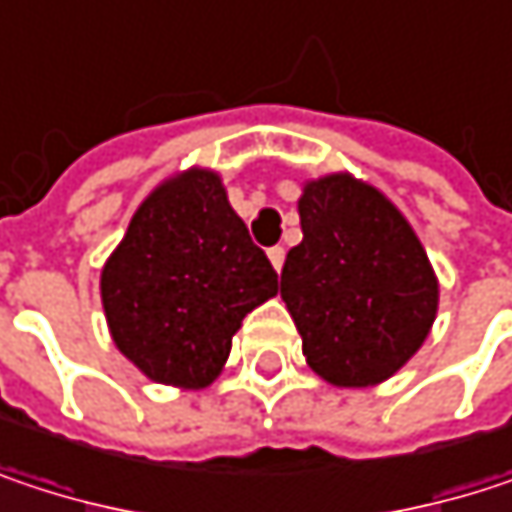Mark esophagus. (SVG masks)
<instances>
[{"label": "esophagus", "instance_id": "34e87169", "mask_svg": "<svg viewBox=\"0 0 512 512\" xmlns=\"http://www.w3.org/2000/svg\"><path fill=\"white\" fill-rule=\"evenodd\" d=\"M266 255H269V263L275 266V272H281V266H284V249L281 246H272Z\"/></svg>", "mask_w": 512, "mask_h": 512}]
</instances>
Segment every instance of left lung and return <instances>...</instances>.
<instances>
[{
	"mask_svg": "<svg viewBox=\"0 0 512 512\" xmlns=\"http://www.w3.org/2000/svg\"><path fill=\"white\" fill-rule=\"evenodd\" d=\"M302 243L281 299L308 367L338 388H370L415 356L439 314V278L409 219L350 171L305 180Z\"/></svg>",
	"mask_w": 512,
	"mask_h": 512,
	"instance_id": "left-lung-1",
	"label": "left lung"
}]
</instances>
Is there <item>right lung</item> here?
I'll use <instances>...</instances> for the list:
<instances>
[{"label": "right lung", "instance_id": "obj_1", "mask_svg": "<svg viewBox=\"0 0 512 512\" xmlns=\"http://www.w3.org/2000/svg\"><path fill=\"white\" fill-rule=\"evenodd\" d=\"M278 293L213 168L174 171L139 204L103 263L100 299L121 356L186 391L213 385L243 317Z\"/></svg>", "mask_w": 512, "mask_h": 512}]
</instances>
